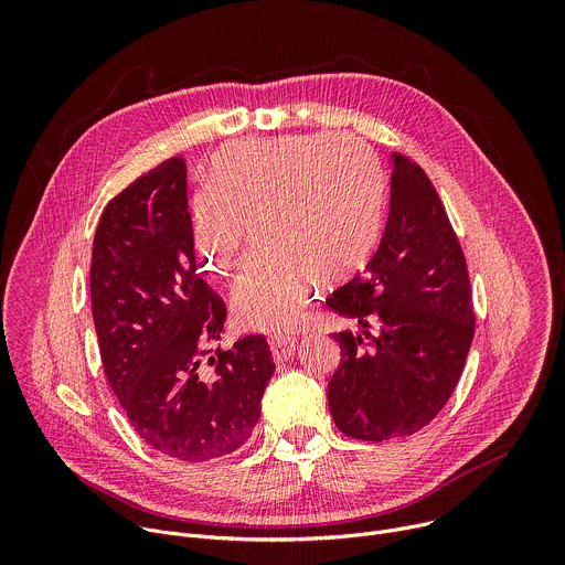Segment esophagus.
I'll list each match as a JSON object with an SVG mask.
<instances>
[{"mask_svg": "<svg viewBox=\"0 0 565 565\" xmlns=\"http://www.w3.org/2000/svg\"><path fill=\"white\" fill-rule=\"evenodd\" d=\"M295 347H297V340H295V338H275V340H270L273 358H275L277 362L288 360V358L295 353Z\"/></svg>", "mask_w": 565, "mask_h": 565, "instance_id": "esophagus-1", "label": "esophagus"}]
</instances>
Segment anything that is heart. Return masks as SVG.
<instances>
[{
    "mask_svg": "<svg viewBox=\"0 0 565 565\" xmlns=\"http://www.w3.org/2000/svg\"><path fill=\"white\" fill-rule=\"evenodd\" d=\"M194 201V248L212 275L241 264L253 227L266 246L232 288L241 324L292 331L317 279L364 268L384 223L386 179L375 151L349 134L238 140L212 156Z\"/></svg>",
    "mask_w": 565,
    "mask_h": 565,
    "instance_id": "heart-1",
    "label": "heart"
}]
</instances>
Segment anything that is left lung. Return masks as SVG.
<instances>
[{
	"label": "left lung",
	"instance_id": "obj_1",
	"mask_svg": "<svg viewBox=\"0 0 565 565\" xmlns=\"http://www.w3.org/2000/svg\"><path fill=\"white\" fill-rule=\"evenodd\" d=\"M391 158L380 248L327 299L362 327L333 335L342 360L329 407L342 434L369 443L412 436L440 414L476 324L467 262L434 183L416 160Z\"/></svg>",
	"mask_w": 565,
	"mask_h": 565
}]
</instances>
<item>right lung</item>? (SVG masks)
Listing matches in <instances>:
<instances>
[{
  "label": "right lung",
  "mask_w": 565,
  "mask_h": 565,
  "mask_svg": "<svg viewBox=\"0 0 565 565\" xmlns=\"http://www.w3.org/2000/svg\"><path fill=\"white\" fill-rule=\"evenodd\" d=\"M92 312L107 382L151 449L205 462L250 438L275 362L262 335L212 349L225 303L196 268L185 158L163 160L107 203Z\"/></svg>",
  "instance_id": "right-lung-1"
}]
</instances>
